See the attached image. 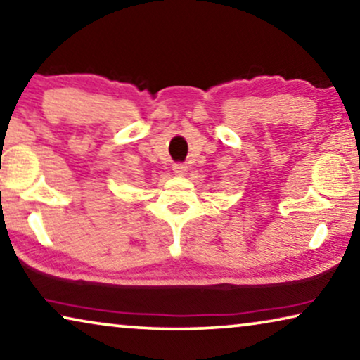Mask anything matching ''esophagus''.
<instances>
[{"label":"esophagus","mask_w":360,"mask_h":360,"mask_svg":"<svg viewBox=\"0 0 360 360\" xmlns=\"http://www.w3.org/2000/svg\"><path fill=\"white\" fill-rule=\"evenodd\" d=\"M173 171H174V174L184 176L187 173V166L184 163H174L173 165Z\"/></svg>","instance_id":"obj_1"}]
</instances>
